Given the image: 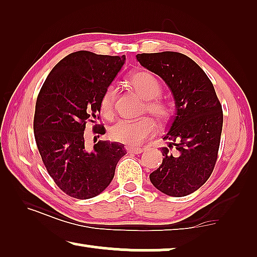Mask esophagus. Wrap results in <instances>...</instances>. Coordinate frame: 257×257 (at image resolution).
Instances as JSON below:
<instances>
[{
  "label": "esophagus",
  "instance_id": "obj_1",
  "mask_svg": "<svg viewBox=\"0 0 257 257\" xmlns=\"http://www.w3.org/2000/svg\"><path fill=\"white\" fill-rule=\"evenodd\" d=\"M126 151H127L128 154L139 155V154L144 153V149H142V148H131V147H126Z\"/></svg>",
  "mask_w": 257,
  "mask_h": 257
}]
</instances>
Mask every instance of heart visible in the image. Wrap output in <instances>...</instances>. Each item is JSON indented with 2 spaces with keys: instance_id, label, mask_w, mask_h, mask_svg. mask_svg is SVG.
Returning <instances> with one entry per match:
<instances>
[{
  "instance_id": "heart-1",
  "label": "heart",
  "mask_w": 257,
  "mask_h": 257,
  "mask_svg": "<svg viewBox=\"0 0 257 257\" xmlns=\"http://www.w3.org/2000/svg\"><path fill=\"white\" fill-rule=\"evenodd\" d=\"M130 84L141 98L147 100L144 111L150 113L159 124H165L171 117L172 110L170 104L159 98L162 94V85L158 79L149 71L140 70L130 76ZM116 95L117 87L115 84H110L101 96L100 110L107 118L113 115ZM155 132V121L149 117H145L139 120H118L109 128V138L111 141L136 147L153 137Z\"/></svg>"
}]
</instances>
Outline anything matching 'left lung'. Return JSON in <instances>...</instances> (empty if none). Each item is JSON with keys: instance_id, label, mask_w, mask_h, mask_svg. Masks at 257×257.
Wrapping results in <instances>:
<instances>
[{"instance_id": "left-lung-1", "label": "left lung", "mask_w": 257, "mask_h": 257, "mask_svg": "<svg viewBox=\"0 0 257 257\" xmlns=\"http://www.w3.org/2000/svg\"><path fill=\"white\" fill-rule=\"evenodd\" d=\"M137 60L161 76L174 96L176 113L164 140L163 162L149 175L159 191L183 197L203 186L217 161L223 111L211 79L195 61L179 52L137 54Z\"/></svg>"}]
</instances>
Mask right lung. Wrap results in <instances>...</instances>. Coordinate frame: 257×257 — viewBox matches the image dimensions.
<instances>
[{
	"mask_svg": "<svg viewBox=\"0 0 257 257\" xmlns=\"http://www.w3.org/2000/svg\"><path fill=\"white\" fill-rule=\"evenodd\" d=\"M125 57L90 51L68 54L53 67L37 96L34 134L44 166L60 190L73 198L98 196L111 182L126 151L116 142L84 141L87 121L99 119L104 90L124 65ZM103 126L94 124V133Z\"/></svg>",
	"mask_w": 257,
	"mask_h": 257,
	"instance_id": "1",
	"label": "right lung"
}]
</instances>
